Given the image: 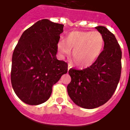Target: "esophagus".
Masks as SVG:
<instances>
[{
  "label": "esophagus",
  "instance_id": "34e87169",
  "mask_svg": "<svg viewBox=\"0 0 130 130\" xmlns=\"http://www.w3.org/2000/svg\"><path fill=\"white\" fill-rule=\"evenodd\" d=\"M72 68V64H71V63H69V64H68V70H70V68Z\"/></svg>",
  "mask_w": 130,
  "mask_h": 130
}]
</instances>
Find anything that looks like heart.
I'll return each mask as SVG.
<instances>
[{"label": "heart", "instance_id": "heart-1", "mask_svg": "<svg viewBox=\"0 0 130 130\" xmlns=\"http://www.w3.org/2000/svg\"><path fill=\"white\" fill-rule=\"evenodd\" d=\"M104 37L95 31H72L58 44L60 55H68L72 50V57L77 66L86 68L98 59L103 51Z\"/></svg>", "mask_w": 130, "mask_h": 130}]
</instances>
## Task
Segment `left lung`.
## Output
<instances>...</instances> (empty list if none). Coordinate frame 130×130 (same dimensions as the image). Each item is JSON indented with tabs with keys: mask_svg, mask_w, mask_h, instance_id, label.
Returning a JSON list of instances; mask_svg holds the SVG:
<instances>
[{
	"mask_svg": "<svg viewBox=\"0 0 130 130\" xmlns=\"http://www.w3.org/2000/svg\"><path fill=\"white\" fill-rule=\"evenodd\" d=\"M103 35L104 50L90 67L79 70L71 68L68 95L76 105L95 109L108 102L113 95L121 74L122 51L115 35L106 27L95 28Z\"/></svg>",
	"mask_w": 130,
	"mask_h": 130,
	"instance_id": "8db88e82",
	"label": "left lung"
}]
</instances>
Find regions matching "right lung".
Instances as JSON below:
<instances>
[{"instance_id": "1", "label": "right lung", "mask_w": 130, "mask_h": 130, "mask_svg": "<svg viewBox=\"0 0 130 130\" xmlns=\"http://www.w3.org/2000/svg\"><path fill=\"white\" fill-rule=\"evenodd\" d=\"M63 26L42 19L21 35L13 52L11 82L16 95L24 103L45 102L52 86L68 72V63L56 58Z\"/></svg>"}]
</instances>
